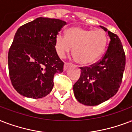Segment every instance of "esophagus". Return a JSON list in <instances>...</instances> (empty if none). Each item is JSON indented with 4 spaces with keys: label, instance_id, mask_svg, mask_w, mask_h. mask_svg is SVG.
I'll list each match as a JSON object with an SVG mask.
<instances>
[{
    "label": "esophagus",
    "instance_id": "34e87169",
    "mask_svg": "<svg viewBox=\"0 0 132 132\" xmlns=\"http://www.w3.org/2000/svg\"><path fill=\"white\" fill-rule=\"evenodd\" d=\"M71 66H72V64H71V63H65V65H64V67H63V69H64V71H66V70L68 69V67H71Z\"/></svg>",
    "mask_w": 132,
    "mask_h": 132
}]
</instances>
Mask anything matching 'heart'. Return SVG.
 I'll list each match as a JSON object with an SVG mask.
<instances>
[{"mask_svg": "<svg viewBox=\"0 0 132 132\" xmlns=\"http://www.w3.org/2000/svg\"><path fill=\"white\" fill-rule=\"evenodd\" d=\"M108 43L103 30H91L80 27L67 29L66 36L58 34L55 38V50L60 58H64L73 48V56L82 65L95 63L102 56Z\"/></svg>", "mask_w": 132, "mask_h": 132, "instance_id": "b5f03b06", "label": "heart"}]
</instances>
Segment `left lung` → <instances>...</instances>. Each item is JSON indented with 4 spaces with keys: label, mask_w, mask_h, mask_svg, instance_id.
Returning a JSON list of instances; mask_svg holds the SVG:
<instances>
[{
    "label": "left lung",
    "mask_w": 132,
    "mask_h": 132,
    "mask_svg": "<svg viewBox=\"0 0 132 132\" xmlns=\"http://www.w3.org/2000/svg\"><path fill=\"white\" fill-rule=\"evenodd\" d=\"M100 27L110 36L108 50L99 62L80 67V76L73 87L76 100L87 106L99 105L116 94L125 67V55L118 36Z\"/></svg>",
    "instance_id": "8db88e82"
}]
</instances>
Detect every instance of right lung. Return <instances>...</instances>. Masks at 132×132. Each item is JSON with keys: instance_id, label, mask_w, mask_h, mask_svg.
<instances>
[{"instance_id": "obj_1", "label": "right lung", "mask_w": 132, "mask_h": 132, "mask_svg": "<svg viewBox=\"0 0 132 132\" xmlns=\"http://www.w3.org/2000/svg\"><path fill=\"white\" fill-rule=\"evenodd\" d=\"M65 24L59 19L39 17L18 29L8 53V67L12 85L20 95L37 99L51 92L54 76L63 71L55 38Z\"/></svg>"}]
</instances>
